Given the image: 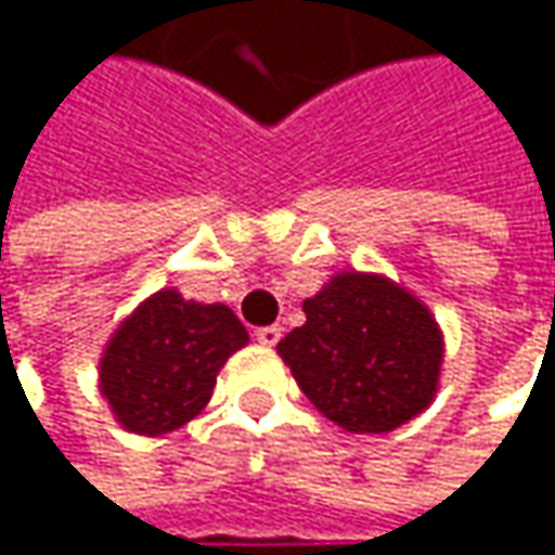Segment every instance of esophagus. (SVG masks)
Masks as SVG:
<instances>
[{"instance_id":"obj_1","label":"esophagus","mask_w":555,"mask_h":555,"mask_svg":"<svg viewBox=\"0 0 555 555\" xmlns=\"http://www.w3.org/2000/svg\"><path fill=\"white\" fill-rule=\"evenodd\" d=\"M257 344H263V347H276L279 337H282V327L279 324H267V327H257Z\"/></svg>"}]
</instances>
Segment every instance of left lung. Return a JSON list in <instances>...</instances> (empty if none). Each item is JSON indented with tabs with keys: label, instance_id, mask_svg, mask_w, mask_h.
Wrapping results in <instances>:
<instances>
[{
	"label": "left lung",
	"instance_id": "obj_1",
	"mask_svg": "<svg viewBox=\"0 0 555 555\" xmlns=\"http://www.w3.org/2000/svg\"><path fill=\"white\" fill-rule=\"evenodd\" d=\"M279 357L305 398L350 434H388L437 395L443 334L430 308L379 273H337L305 298Z\"/></svg>",
	"mask_w": 555,
	"mask_h": 555
}]
</instances>
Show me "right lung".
<instances>
[{
    "label": "right lung",
    "mask_w": 555,
    "mask_h": 555,
    "mask_svg": "<svg viewBox=\"0 0 555 555\" xmlns=\"http://www.w3.org/2000/svg\"><path fill=\"white\" fill-rule=\"evenodd\" d=\"M247 340V327L228 305H202L160 288L105 344L99 391L125 430L160 437L208 404L221 366Z\"/></svg>",
    "instance_id": "right-lung-1"
}]
</instances>
